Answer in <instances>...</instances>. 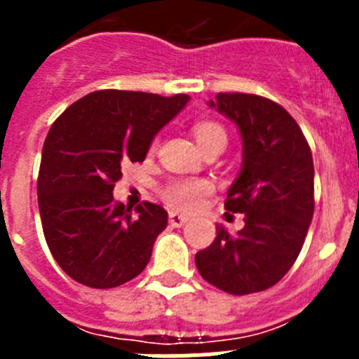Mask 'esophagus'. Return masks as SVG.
<instances>
[{
    "mask_svg": "<svg viewBox=\"0 0 359 359\" xmlns=\"http://www.w3.org/2000/svg\"><path fill=\"white\" fill-rule=\"evenodd\" d=\"M187 221H189V217H185V215H182V214H177V212H170L169 214V223L172 228L185 226Z\"/></svg>",
    "mask_w": 359,
    "mask_h": 359,
    "instance_id": "34e87169",
    "label": "esophagus"
}]
</instances>
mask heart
Returning a JSON list of instances; mask_svg holds the SVG:
<instances>
[{"instance_id":"heart-1","label":"heart","mask_w":359,"mask_h":359,"mask_svg":"<svg viewBox=\"0 0 359 359\" xmlns=\"http://www.w3.org/2000/svg\"><path fill=\"white\" fill-rule=\"evenodd\" d=\"M194 136L203 151L214 145H226V131L217 122H198L194 126ZM210 192V183L203 180H176L165 185L163 199L177 210H194L201 203V198Z\"/></svg>"}]
</instances>
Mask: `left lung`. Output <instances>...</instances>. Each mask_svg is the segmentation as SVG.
Instances as JSON below:
<instances>
[{
    "label": "left lung",
    "mask_w": 359,
    "mask_h": 359,
    "mask_svg": "<svg viewBox=\"0 0 359 359\" xmlns=\"http://www.w3.org/2000/svg\"><path fill=\"white\" fill-rule=\"evenodd\" d=\"M208 106L236 123L243 138V165L224 208L244 214V228L231 236L217 224L214 243L196 253V266L230 294L264 291L290 271L313 219L309 144L293 116L269 98L217 93Z\"/></svg>",
    "instance_id": "8db88e82"
}]
</instances>
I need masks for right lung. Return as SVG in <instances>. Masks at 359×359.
Masks as SVG:
<instances>
[{
    "mask_svg": "<svg viewBox=\"0 0 359 359\" xmlns=\"http://www.w3.org/2000/svg\"><path fill=\"white\" fill-rule=\"evenodd\" d=\"M189 95L100 90L53 122L43 145L37 203L57 264L84 286H122L147 266L169 215L147 203L131 214L113 199L129 161H144L154 136L187 106Z\"/></svg>",
    "mask_w": 359,
    "mask_h": 359,
    "instance_id": "1",
    "label": "right lung"
}]
</instances>
